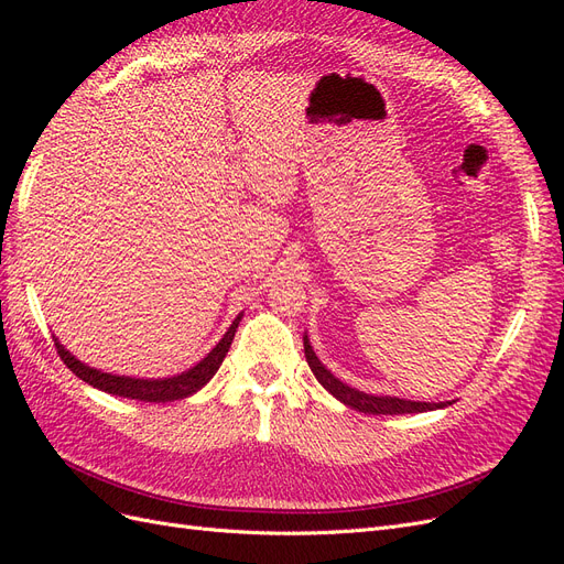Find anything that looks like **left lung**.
Wrapping results in <instances>:
<instances>
[{"label":"left lung","instance_id":"obj_1","mask_svg":"<svg viewBox=\"0 0 564 564\" xmlns=\"http://www.w3.org/2000/svg\"><path fill=\"white\" fill-rule=\"evenodd\" d=\"M303 350H305V362H308L311 371L315 373V379L322 383L324 390H329L336 400L344 404L357 409V412L365 414H419V412H433V409H445L452 402H419V400H404V398H390V395H369L365 390L350 388L340 379H336L334 373L319 362V357L315 355L308 334H303Z\"/></svg>","mask_w":564,"mask_h":564}]
</instances>
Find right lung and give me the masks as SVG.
Instances as JSON below:
<instances>
[{"label": "right lung", "instance_id": "add662e5", "mask_svg": "<svg viewBox=\"0 0 564 564\" xmlns=\"http://www.w3.org/2000/svg\"><path fill=\"white\" fill-rule=\"evenodd\" d=\"M242 315L245 313H240L232 319L224 338H220L218 344L207 352V357H202L195 367L185 369L181 373H174V377H164V379H135V377H119V373L100 371L96 367H89L82 360H77V357L61 344L58 336H54V344H56L61 360L67 365V369H70L75 377H79L82 381H87L89 386H94L98 390L110 392V395H117V398H129V400L174 402V400L195 395L197 390H202L214 379V373L218 371L220 362H224V357L230 350V344H232L237 327H240Z\"/></svg>", "mask_w": 564, "mask_h": 564}]
</instances>
